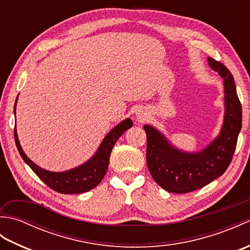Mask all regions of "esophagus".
Instances as JSON below:
<instances>
[{"label":"esophagus","instance_id":"34e87169","mask_svg":"<svg viewBox=\"0 0 250 250\" xmlns=\"http://www.w3.org/2000/svg\"><path fill=\"white\" fill-rule=\"evenodd\" d=\"M137 119H139L140 121H143L145 118H144V116H143L142 114H139V115H137Z\"/></svg>","mask_w":250,"mask_h":250}]
</instances>
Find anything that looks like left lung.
<instances>
[{
    "label": "left lung",
    "mask_w": 250,
    "mask_h": 250,
    "mask_svg": "<svg viewBox=\"0 0 250 250\" xmlns=\"http://www.w3.org/2000/svg\"><path fill=\"white\" fill-rule=\"evenodd\" d=\"M211 70L224 79L225 115L219 134L199 151L174 146L157 128L144 125L147 135V167L155 182L172 193H187L203 188L221 176L230 166L242 129V105L230 71L207 58Z\"/></svg>",
    "instance_id": "8db88e82"
}]
</instances>
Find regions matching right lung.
Returning a JSON list of instances; mask_svg holds the SVG:
<instances>
[{"mask_svg": "<svg viewBox=\"0 0 250 250\" xmlns=\"http://www.w3.org/2000/svg\"><path fill=\"white\" fill-rule=\"evenodd\" d=\"M17 101L18 97L16 99L14 114H16ZM132 125H133V122L130 118L122 120L120 124L114 126L105 135L97 151L94 152V155L88 161L76 167L63 172H51L37 166L24 153L22 147L20 145L16 126L14 130V135L16 146H17L21 158L23 159V161L28 164L37 176L57 192L63 194H75L87 192V191L97 187L101 183V180L103 179L108 168L110 152L113 150L114 145L119 137L126 130L130 129Z\"/></svg>", "mask_w": 250, "mask_h": 250, "instance_id": "obj_1", "label": "right lung"}]
</instances>
